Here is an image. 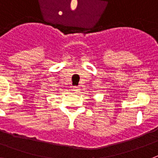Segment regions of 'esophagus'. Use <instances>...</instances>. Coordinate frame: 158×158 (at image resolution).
<instances>
[{
  "mask_svg": "<svg viewBox=\"0 0 158 158\" xmlns=\"http://www.w3.org/2000/svg\"><path fill=\"white\" fill-rule=\"evenodd\" d=\"M79 90H80V89H79V86H74V92L78 93V92H79Z\"/></svg>",
  "mask_w": 158,
  "mask_h": 158,
  "instance_id": "34e87169",
  "label": "esophagus"
}]
</instances>
